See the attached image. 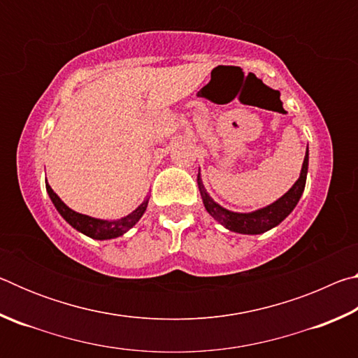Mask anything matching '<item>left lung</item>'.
Returning a JSON list of instances; mask_svg holds the SVG:
<instances>
[{"mask_svg": "<svg viewBox=\"0 0 358 358\" xmlns=\"http://www.w3.org/2000/svg\"><path fill=\"white\" fill-rule=\"evenodd\" d=\"M308 159H310V155H308V150H306L305 159H303V166L300 171V177L292 185V187L284 194V196H281L273 203L266 205L264 208L250 211V213H238V211L227 210L221 207L217 202H215L210 194L207 192V189H205L201 178V172H199L197 185H199V191H201L203 207L208 211L210 216H213L221 226L232 230V232L245 234V235L264 234L266 230L276 227L278 224H281L284 220H286V217L292 213V210L296 207V203H299L306 185Z\"/></svg>", "mask_w": 358, "mask_h": 358, "instance_id": "left-lung-1", "label": "left lung"}]
</instances>
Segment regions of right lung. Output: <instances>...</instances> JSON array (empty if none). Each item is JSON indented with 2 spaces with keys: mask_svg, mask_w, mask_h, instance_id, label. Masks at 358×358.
Returning a JSON list of instances; mask_svg holds the SVG:
<instances>
[{
  "mask_svg": "<svg viewBox=\"0 0 358 358\" xmlns=\"http://www.w3.org/2000/svg\"><path fill=\"white\" fill-rule=\"evenodd\" d=\"M45 187H47V194L50 197L52 203L55 205V208L58 210V213L63 216V220L69 224V226L74 227L78 232L87 235L90 238L94 240H112V238H118L121 235H124L129 229H132L138 222V220L143 216L145 210L148 207V201L150 197H145V201L138 205V207L132 211V213L126 215L120 220H99V217H93L88 215H82L77 213L72 208H69L62 199L57 196V192L52 189L50 185L45 181Z\"/></svg>",
  "mask_w": 358,
  "mask_h": 358,
  "instance_id": "1",
  "label": "right lung"
}]
</instances>
